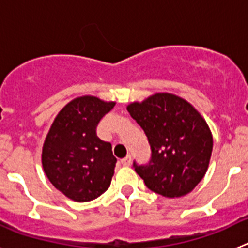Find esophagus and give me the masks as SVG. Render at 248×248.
<instances>
[{"mask_svg": "<svg viewBox=\"0 0 248 248\" xmlns=\"http://www.w3.org/2000/svg\"><path fill=\"white\" fill-rule=\"evenodd\" d=\"M122 164L124 166H129L131 164V156L130 155H128L126 157H124V159H122Z\"/></svg>", "mask_w": 248, "mask_h": 248, "instance_id": "esophagus-1", "label": "esophagus"}]
</instances>
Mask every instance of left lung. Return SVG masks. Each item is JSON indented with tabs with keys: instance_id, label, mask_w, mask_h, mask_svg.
Here are the masks:
<instances>
[{
	"instance_id": "1",
	"label": "left lung",
	"mask_w": 248,
	"mask_h": 248,
	"mask_svg": "<svg viewBox=\"0 0 248 248\" xmlns=\"http://www.w3.org/2000/svg\"><path fill=\"white\" fill-rule=\"evenodd\" d=\"M126 109L151 149L149 163H133L146 187L165 198L192 191L205 176L212 153V135L203 118L190 103L169 93Z\"/></svg>"
}]
</instances>
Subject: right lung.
Instances as JSON below:
<instances>
[{
	"instance_id": "obj_1",
	"label": "right lung",
	"mask_w": 248,
	"mask_h": 248,
	"mask_svg": "<svg viewBox=\"0 0 248 248\" xmlns=\"http://www.w3.org/2000/svg\"><path fill=\"white\" fill-rule=\"evenodd\" d=\"M115 103L79 97L68 103L54 119L42 150L49 181L71 200L87 202L110 186L117 157L111 144L97 135L98 123Z\"/></svg>"
}]
</instances>
